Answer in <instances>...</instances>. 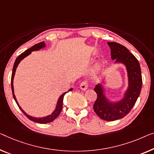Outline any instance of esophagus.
<instances>
[{"instance_id":"34e87169","label":"esophagus","mask_w":154,"mask_h":154,"mask_svg":"<svg viewBox=\"0 0 154 154\" xmlns=\"http://www.w3.org/2000/svg\"><path fill=\"white\" fill-rule=\"evenodd\" d=\"M88 82L86 81L82 82L81 84H80V88H81L82 91H86V89L88 88Z\"/></svg>"}]
</instances>
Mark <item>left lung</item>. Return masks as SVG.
<instances>
[{
  "instance_id": "1",
  "label": "left lung",
  "mask_w": 154,
  "mask_h": 154,
  "mask_svg": "<svg viewBox=\"0 0 154 154\" xmlns=\"http://www.w3.org/2000/svg\"><path fill=\"white\" fill-rule=\"evenodd\" d=\"M111 48V59L115 63H122L126 66L128 76V87L124 97L117 102L107 99L105 89L101 84L96 85L94 91L97 93V100L93 109L102 120L114 121L123 118L129 113L136 104L141 91L142 79L140 66L134 54L127 48L116 42H108Z\"/></svg>"
}]
</instances>
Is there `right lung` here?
<instances>
[{"label":"right lung","instance_id":"obj_1","mask_svg":"<svg viewBox=\"0 0 154 154\" xmlns=\"http://www.w3.org/2000/svg\"><path fill=\"white\" fill-rule=\"evenodd\" d=\"M45 43L43 42H41L39 43H37V44L33 45L32 47L29 48L28 50H27L25 51L24 52H23L22 54H20L19 56H18L17 59H16L14 64V66H13V70H12V74H11V91H12V94H13V97H14V99L16 103H17L18 106L19 107V109H20V111H21L23 113L25 114V116H26L27 118L29 119V120H30L33 122H37V123H39V124H46V123H49V122H51L53 120H54L55 119H56L57 117L59 114H60L61 110H62V106H63V97L64 95H66V93H68V92H66V93H63L62 95H61L60 97L58 99V101H57V105H56V108H55V109L54 110V111L52 112V113L49 115V116H47L45 117H43V118H35V117H32V116H30L29 115H27L26 112H25L22 109V108L19 106V104H18V103L17 100V98H16V96L14 95V85H13V82H14V75H15V72H16V70H17V68L19 63L25 57H26L27 56H28L29 54H30L32 53V51H36V50H38L40 49H42V48H45ZM72 88H70L69 91H72Z\"/></svg>","mask_w":154,"mask_h":154}]
</instances>
